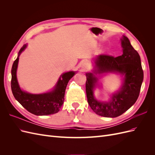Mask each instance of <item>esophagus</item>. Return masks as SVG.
Segmentation results:
<instances>
[{
  "instance_id": "esophagus-1",
  "label": "esophagus",
  "mask_w": 155,
  "mask_h": 155,
  "mask_svg": "<svg viewBox=\"0 0 155 155\" xmlns=\"http://www.w3.org/2000/svg\"><path fill=\"white\" fill-rule=\"evenodd\" d=\"M87 67H88V64H87V63H83L82 64V68H83V70L87 69Z\"/></svg>"
}]
</instances>
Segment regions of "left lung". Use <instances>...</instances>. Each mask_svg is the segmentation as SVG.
I'll list each match as a JSON object with an SVG mask.
<instances>
[{
    "label": "left lung",
    "instance_id": "1",
    "mask_svg": "<svg viewBox=\"0 0 155 155\" xmlns=\"http://www.w3.org/2000/svg\"><path fill=\"white\" fill-rule=\"evenodd\" d=\"M123 54L114 58L108 55H100L94 60L95 68L92 73H87L86 93L87 101L96 114L115 118L122 114L137 101L143 79V72L140 57L130 45L127 37L121 39ZM118 73L124 74V82L120 90L114 94L110 101H97L93 96V89L97 82L94 74Z\"/></svg>",
    "mask_w": 155,
    "mask_h": 155
}]
</instances>
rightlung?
I'll use <instances>...</instances> for the list:
<instances>
[{"label":"right lung","instance_id":"obj_1","mask_svg":"<svg viewBox=\"0 0 155 155\" xmlns=\"http://www.w3.org/2000/svg\"><path fill=\"white\" fill-rule=\"evenodd\" d=\"M26 47L23 45L18 54L12 68V91L19 104L31 113L37 116H46L58 112L63 104L64 92L69 80L75 74V72L70 71L63 74L60 76L54 90L49 92L34 94L22 91L17 79V69L18 58Z\"/></svg>","mask_w":155,"mask_h":155}]
</instances>
